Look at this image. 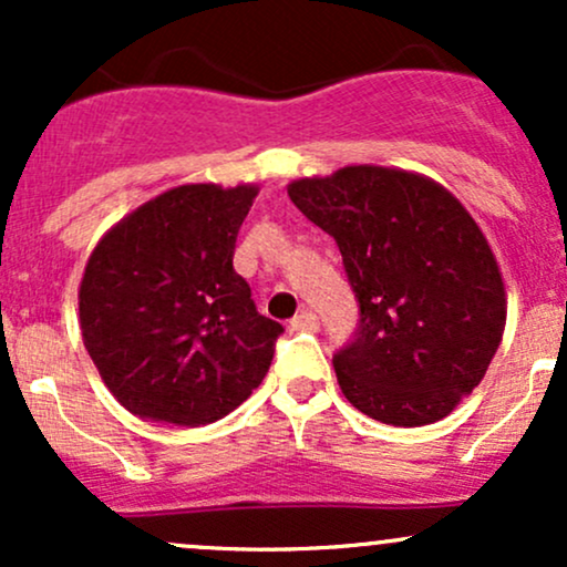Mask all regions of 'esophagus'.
<instances>
[{
    "mask_svg": "<svg viewBox=\"0 0 567 567\" xmlns=\"http://www.w3.org/2000/svg\"><path fill=\"white\" fill-rule=\"evenodd\" d=\"M290 330L292 333H317L320 330V320H317L315 311H301V315H296L290 320Z\"/></svg>",
    "mask_w": 567,
    "mask_h": 567,
    "instance_id": "esophagus-1",
    "label": "esophagus"
}]
</instances>
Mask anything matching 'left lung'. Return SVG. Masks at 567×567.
Masks as SVG:
<instances>
[{
	"mask_svg": "<svg viewBox=\"0 0 567 567\" xmlns=\"http://www.w3.org/2000/svg\"><path fill=\"white\" fill-rule=\"evenodd\" d=\"M292 205L336 239L360 320L333 354L357 410L392 426L445 419L485 379L506 324L491 245L451 192L375 165L301 178Z\"/></svg>",
	"mask_w": 567,
	"mask_h": 567,
	"instance_id": "1",
	"label": "left lung"
}]
</instances>
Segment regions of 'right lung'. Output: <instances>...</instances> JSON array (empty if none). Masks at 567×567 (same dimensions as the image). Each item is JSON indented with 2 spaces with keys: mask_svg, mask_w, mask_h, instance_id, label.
I'll return each mask as SVG.
<instances>
[{
  "mask_svg": "<svg viewBox=\"0 0 567 567\" xmlns=\"http://www.w3.org/2000/svg\"><path fill=\"white\" fill-rule=\"evenodd\" d=\"M256 186H178L114 226L84 266L82 338L103 383L138 419L202 426L269 373L285 328L234 271Z\"/></svg>",
  "mask_w": 567,
  "mask_h": 567,
  "instance_id": "obj_1",
  "label": "right lung"
}]
</instances>
